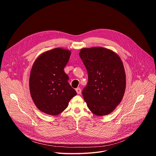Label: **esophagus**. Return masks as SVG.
Listing matches in <instances>:
<instances>
[{
  "mask_svg": "<svg viewBox=\"0 0 156 156\" xmlns=\"http://www.w3.org/2000/svg\"><path fill=\"white\" fill-rule=\"evenodd\" d=\"M76 91L77 93L78 94H81V90L80 88V87H78L76 89Z\"/></svg>",
  "mask_w": 156,
  "mask_h": 156,
  "instance_id": "obj_1",
  "label": "esophagus"
}]
</instances>
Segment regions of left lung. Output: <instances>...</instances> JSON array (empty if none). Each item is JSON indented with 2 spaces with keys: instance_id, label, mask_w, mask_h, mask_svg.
Wrapping results in <instances>:
<instances>
[{
  "instance_id": "1",
  "label": "left lung",
  "mask_w": 156,
  "mask_h": 156,
  "mask_svg": "<svg viewBox=\"0 0 156 156\" xmlns=\"http://www.w3.org/2000/svg\"><path fill=\"white\" fill-rule=\"evenodd\" d=\"M88 75L82 94L97 116L112 113L122 101L126 88L123 62L113 51L102 47L83 48L79 53Z\"/></svg>"
}]
</instances>
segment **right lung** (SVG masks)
Masks as SVG:
<instances>
[{"instance_id":"add662e5","label":"right lung","mask_w":156,"mask_h":156,"mask_svg":"<svg viewBox=\"0 0 156 156\" xmlns=\"http://www.w3.org/2000/svg\"><path fill=\"white\" fill-rule=\"evenodd\" d=\"M71 51L55 48L39 55L31 70L29 86L31 98L42 112L57 115L68 107L76 92L64 72Z\"/></svg>"}]
</instances>
